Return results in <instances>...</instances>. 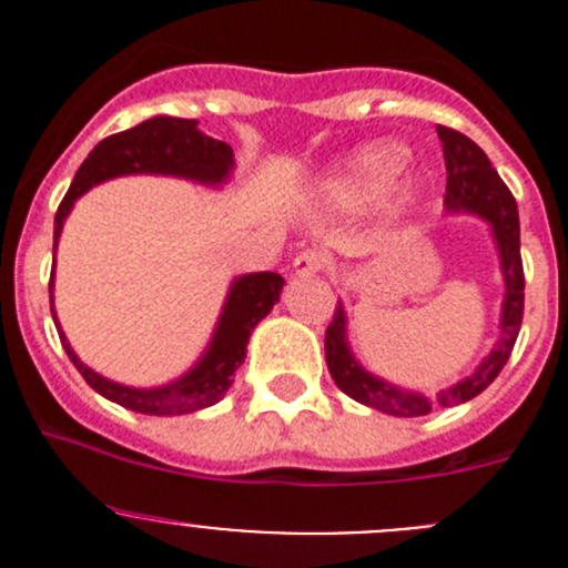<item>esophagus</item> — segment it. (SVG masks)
Instances as JSON below:
<instances>
[{
  "label": "esophagus",
  "mask_w": 568,
  "mask_h": 568,
  "mask_svg": "<svg viewBox=\"0 0 568 568\" xmlns=\"http://www.w3.org/2000/svg\"><path fill=\"white\" fill-rule=\"evenodd\" d=\"M326 266H329V255L321 250L300 252L294 261V272L300 274V277H313V274L326 272Z\"/></svg>",
  "instance_id": "esophagus-1"
}]
</instances>
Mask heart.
<instances>
[{
    "mask_svg": "<svg viewBox=\"0 0 568 568\" xmlns=\"http://www.w3.org/2000/svg\"><path fill=\"white\" fill-rule=\"evenodd\" d=\"M404 148L393 145V142H382V145H374L368 148V151L359 153V156L332 181V192H335V197L343 200V203L368 200L374 197V194H379L385 186H390L400 170H404Z\"/></svg>",
    "mask_w": 568,
    "mask_h": 568,
    "instance_id": "b5f03b06",
    "label": "heart"
}]
</instances>
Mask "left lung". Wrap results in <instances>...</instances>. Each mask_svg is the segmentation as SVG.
Listing matches in <instances>:
<instances>
[{
    "instance_id": "1",
    "label": "left lung",
    "mask_w": 568,
    "mask_h": 568,
    "mask_svg": "<svg viewBox=\"0 0 568 568\" xmlns=\"http://www.w3.org/2000/svg\"><path fill=\"white\" fill-rule=\"evenodd\" d=\"M437 134L443 140L445 170H448L445 203H448L450 211H475L478 216H484L491 225L497 250H500V268L503 280H506L500 341L491 348L489 357L475 368V374H469L459 385L437 393V398H426L420 393L387 385V382L376 379L368 371L359 368L357 359L348 352L346 313H343V305L337 302L324 335L326 368H329L335 385L348 398L395 417H420L428 415L434 406H459L464 400L484 393L500 376V371L506 368L525 313V272L523 255H519L517 200H514L511 189L503 183V178L497 175V170L491 168L486 153L469 136H464L456 129H448V125H437Z\"/></svg>"
}]
</instances>
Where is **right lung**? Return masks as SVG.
Returning a JSON list of instances; mask_svg holds the SVG:
<instances>
[{
	"label": "right lung",
	"mask_w": 568,
	"mask_h": 568,
	"mask_svg": "<svg viewBox=\"0 0 568 568\" xmlns=\"http://www.w3.org/2000/svg\"><path fill=\"white\" fill-rule=\"evenodd\" d=\"M233 170V148L227 142L214 140L197 131V120L183 118H151L145 123L134 125L129 131L106 136L90 151L82 168L77 170L71 189L62 197L60 209L54 216V247L60 239L62 222L71 211L73 200L88 192L95 183L106 178L131 175V173H159V175H178L192 178L200 183H222ZM51 283L49 280V302H51ZM285 280L274 272L244 274L231 285L225 311H222L220 324H216L214 341L209 352L203 354L197 365L186 376L164 387H151V390H136V387L118 385L90 371L82 359L68 346L65 335L60 332V341L71 363L77 365L79 374L84 376L95 393L125 409L142 412V415H189V412L205 409L216 404L227 387L233 385V374L244 363L247 354L250 332L255 324L266 316L280 300ZM54 316V311H51ZM57 324V318H54Z\"/></svg>",
	"instance_id": "1"
}]
</instances>
